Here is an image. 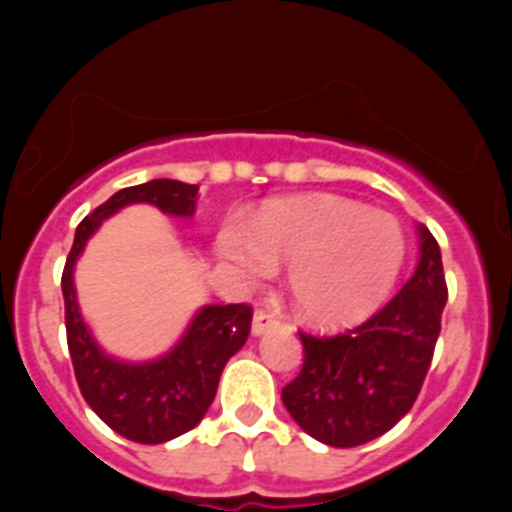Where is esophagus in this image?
I'll list each match as a JSON object with an SVG mask.
<instances>
[{"label": "esophagus", "mask_w": 512, "mask_h": 512, "mask_svg": "<svg viewBox=\"0 0 512 512\" xmlns=\"http://www.w3.org/2000/svg\"><path fill=\"white\" fill-rule=\"evenodd\" d=\"M279 325V320L274 318V315H271V312H266V310H256L253 312V323H251V333L256 338L259 336H264V333H269L271 328H277Z\"/></svg>", "instance_id": "esophagus-1"}]
</instances>
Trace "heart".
Listing matches in <instances>:
<instances>
[{"label": "heart", "mask_w": 512, "mask_h": 512, "mask_svg": "<svg viewBox=\"0 0 512 512\" xmlns=\"http://www.w3.org/2000/svg\"><path fill=\"white\" fill-rule=\"evenodd\" d=\"M217 256L246 287L289 264L287 289L302 318L348 325L377 310L395 289L405 235L387 212L318 194L271 202L248 225H225L217 233Z\"/></svg>", "instance_id": "1"}]
</instances>
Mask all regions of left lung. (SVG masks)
<instances>
[{
  "mask_svg": "<svg viewBox=\"0 0 512 512\" xmlns=\"http://www.w3.org/2000/svg\"><path fill=\"white\" fill-rule=\"evenodd\" d=\"M415 274L377 315L341 336L300 333L302 372L282 390L307 436L354 449L387 433L413 408L433 359L446 307L441 248L418 225Z\"/></svg>",
  "mask_w": 512,
  "mask_h": 512,
  "instance_id": "left-lung-1",
  "label": "left lung"
}]
</instances>
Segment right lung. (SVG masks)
<instances>
[{
	"mask_svg": "<svg viewBox=\"0 0 512 512\" xmlns=\"http://www.w3.org/2000/svg\"><path fill=\"white\" fill-rule=\"evenodd\" d=\"M197 192V184L176 179H153L138 187L120 189L81 220L63 266L66 341L81 395L112 431L135 443L171 441L192 431L205 418L225 364L241 351L251 333L253 312L248 305H205L169 354L140 364L122 361L104 354L81 318L74 266L89 238L117 210L146 202L166 215L192 217Z\"/></svg>",
	"mask_w": 512,
	"mask_h": 512,
	"instance_id": "right-lung-1",
	"label": "right lung"
}]
</instances>
